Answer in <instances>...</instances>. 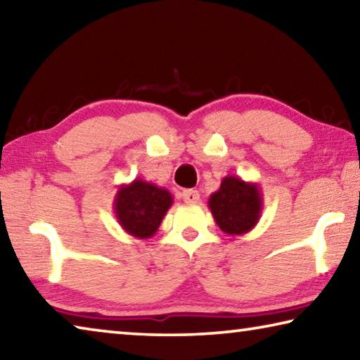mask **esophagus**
<instances>
[{
    "instance_id": "esophagus-1",
    "label": "esophagus",
    "mask_w": 360,
    "mask_h": 360,
    "mask_svg": "<svg viewBox=\"0 0 360 360\" xmlns=\"http://www.w3.org/2000/svg\"><path fill=\"white\" fill-rule=\"evenodd\" d=\"M181 197H182V200H184L186 203H189V205H195V203L200 202V193H198L197 191H192V189L182 191Z\"/></svg>"
}]
</instances>
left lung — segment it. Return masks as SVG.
Masks as SVG:
<instances>
[{"mask_svg":"<svg viewBox=\"0 0 360 360\" xmlns=\"http://www.w3.org/2000/svg\"><path fill=\"white\" fill-rule=\"evenodd\" d=\"M262 193L258 184L238 176H226L219 189L208 198L211 214L227 236H243L258 224L262 213Z\"/></svg>","mask_w":360,"mask_h":360,"instance_id":"8db88e82","label":"left lung"}]
</instances>
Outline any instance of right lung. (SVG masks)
<instances>
[{
    "mask_svg": "<svg viewBox=\"0 0 360 360\" xmlns=\"http://www.w3.org/2000/svg\"><path fill=\"white\" fill-rule=\"evenodd\" d=\"M173 205V195L152 182L134 179L118 187L113 213L124 232L136 238H150Z\"/></svg>",
    "mask_w": 360,
    "mask_h": 360,
    "instance_id": "obj_1",
    "label": "right lung"
}]
</instances>
